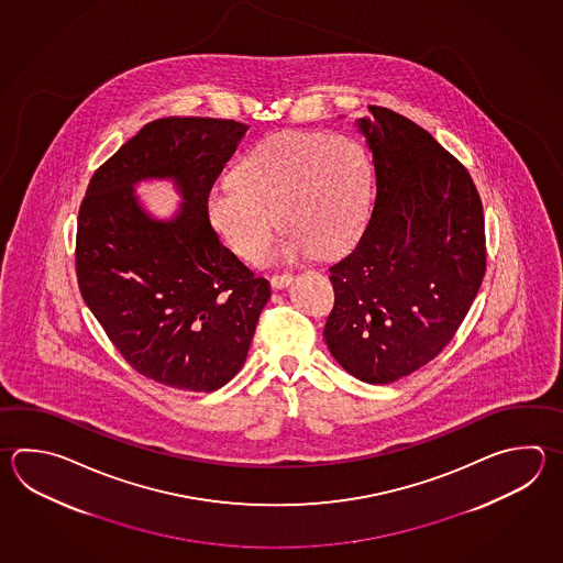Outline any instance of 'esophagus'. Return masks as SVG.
Wrapping results in <instances>:
<instances>
[{
	"label": "esophagus",
	"mask_w": 563,
	"mask_h": 563,
	"mask_svg": "<svg viewBox=\"0 0 563 563\" xmlns=\"http://www.w3.org/2000/svg\"><path fill=\"white\" fill-rule=\"evenodd\" d=\"M292 278H295V276L290 275V273H285V275H275L271 278V285H273V288H285L292 283Z\"/></svg>",
	"instance_id": "34e87169"
}]
</instances>
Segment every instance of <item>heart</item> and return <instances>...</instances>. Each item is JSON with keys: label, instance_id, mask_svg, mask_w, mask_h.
<instances>
[{"label": "heart", "instance_id": "heart-1", "mask_svg": "<svg viewBox=\"0 0 563 563\" xmlns=\"http://www.w3.org/2000/svg\"><path fill=\"white\" fill-rule=\"evenodd\" d=\"M371 188L367 152L349 136L285 130L261 140L207 198L208 220L232 253L254 261L278 224L276 261L334 256L365 227Z\"/></svg>", "mask_w": 563, "mask_h": 563}]
</instances>
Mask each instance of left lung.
I'll list each match as a JSON object with an SVG mask.
<instances>
[{"label":"left lung","mask_w":563,"mask_h":563,"mask_svg":"<svg viewBox=\"0 0 563 563\" xmlns=\"http://www.w3.org/2000/svg\"><path fill=\"white\" fill-rule=\"evenodd\" d=\"M356 126L375 166V202L355 249L333 264L324 341L358 380L387 385L435 358L485 275V222L470 173L427 130L368 106Z\"/></svg>","instance_id":"8db88e82"}]
</instances>
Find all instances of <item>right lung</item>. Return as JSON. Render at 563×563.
I'll return each instance as SVG.
<instances>
[{
    "mask_svg": "<svg viewBox=\"0 0 563 563\" xmlns=\"http://www.w3.org/2000/svg\"><path fill=\"white\" fill-rule=\"evenodd\" d=\"M249 126L219 118H161L93 173L78 214L76 275L88 309L140 375L210 393L249 355L271 285L230 253L208 220V192ZM173 179V220L148 217L142 179Z\"/></svg>",
    "mask_w": 563,
    "mask_h": 563,
    "instance_id": "right-lung-1",
    "label": "right lung"
}]
</instances>
